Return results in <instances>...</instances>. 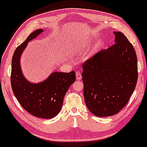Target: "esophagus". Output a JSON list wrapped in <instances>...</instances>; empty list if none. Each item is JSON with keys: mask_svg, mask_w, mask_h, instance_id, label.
Here are the masks:
<instances>
[{"mask_svg": "<svg viewBox=\"0 0 147 147\" xmlns=\"http://www.w3.org/2000/svg\"><path fill=\"white\" fill-rule=\"evenodd\" d=\"M76 78L77 80H80L82 79V75H81V72L79 71H77L76 72Z\"/></svg>", "mask_w": 147, "mask_h": 147, "instance_id": "1", "label": "esophagus"}]
</instances>
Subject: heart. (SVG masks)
<instances>
[{"label": "heart", "instance_id": "heart-1", "mask_svg": "<svg viewBox=\"0 0 147 147\" xmlns=\"http://www.w3.org/2000/svg\"><path fill=\"white\" fill-rule=\"evenodd\" d=\"M79 49H80V45H77V46L75 47V51L78 52L79 51Z\"/></svg>", "mask_w": 147, "mask_h": 147}]
</instances>
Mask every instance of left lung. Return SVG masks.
Here are the masks:
<instances>
[{
    "label": "left lung",
    "instance_id": "obj_1",
    "mask_svg": "<svg viewBox=\"0 0 147 147\" xmlns=\"http://www.w3.org/2000/svg\"><path fill=\"white\" fill-rule=\"evenodd\" d=\"M115 44L83 63L86 105L97 117L112 116L127 104L138 81V61L132 44L114 32Z\"/></svg>",
    "mask_w": 147,
    "mask_h": 147
}]
</instances>
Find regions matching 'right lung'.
I'll return each mask as SVG.
<instances>
[{
    "instance_id": "right-lung-1",
    "label": "right lung",
    "mask_w": 147,
    "mask_h": 147,
    "mask_svg": "<svg viewBox=\"0 0 147 147\" xmlns=\"http://www.w3.org/2000/svg\"><path fill=\"white\" fill-rule=\"evenodd\" d=\"M43 30H35L15 50L11 60V85L15 97L25 111L35 117L50 119L60 112L64 96L75 82V71L54 72L43 82H28L21 71L20 59L28 43L41 34Z\"/></svg>"
}]
</instances>
